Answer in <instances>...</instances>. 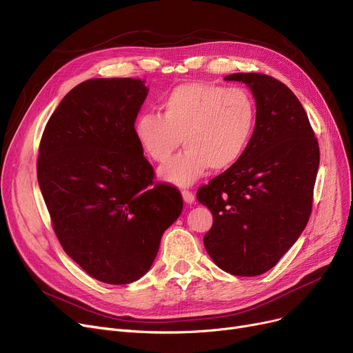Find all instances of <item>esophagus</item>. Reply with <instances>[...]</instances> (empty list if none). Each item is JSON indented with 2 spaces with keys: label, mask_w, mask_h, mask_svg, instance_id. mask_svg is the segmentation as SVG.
I'll return each mask as SVG.
<instances>
[{
  "label": "esophagus",
  "mask_w": 353,
  "mask_h": 353,
  "mask_svg": "<svg viewBox=\"0 0 353 353\" xmlns=\"http://www.w3.org/2000/svg\"><path fill=\"white\" fill-rule=\"evenodd\" d=\"M182 198H183V201H185L187 204H192L194 201H195L194 194L190 192V191H182Z\"/></svg>",
  "instance_id": "esophagus-1"
}]
</instances>
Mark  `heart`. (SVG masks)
<instances>
[{
    "label": "heart",
    "instance_id": "b5f03b06",
    "mask_svg": "<svg viewBox=\"0 0 353 353\" xmlns=\"http://www.w3.org/2000/svg\"><path fill=\"white\" fill-rule=\"evenodd\" d=\"M161 114L141 113L133 133L143 154L163 163L181 145L185 150L161 168L163 181L190 187L208 168L225 171L236 165L253 138L257 109L243 88L190 81L161 99Z\"/></svg>",
    "mask_w": 353,
    "mask_h": 353
}]
</instances>
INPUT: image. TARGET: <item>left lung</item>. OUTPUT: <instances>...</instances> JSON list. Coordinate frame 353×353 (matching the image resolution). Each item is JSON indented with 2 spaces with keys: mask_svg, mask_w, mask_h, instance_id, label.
<instances>
[{
  "mask_svg": "<svg viewBox=\"0 0 353 353\" xmlns=\"http://www.w3.org/2000/svg\"><path fill=\"white\" fill-rule=\"evenodd\" d=\"M253 92L257 119L243 158L201 187L196 199L212 212L204 236L210 257L232 276L274 267L296 243L312 212L319 143L294 93L261 73H234Z\"/></svg>",
  "mask_w": 353,
  "mask_h": 353,
  "instance_id": "left-lung-1",
  "label": "left lung"
}]
</instances>
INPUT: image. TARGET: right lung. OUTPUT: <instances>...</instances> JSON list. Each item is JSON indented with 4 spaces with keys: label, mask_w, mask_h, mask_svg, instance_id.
Wrapping results in <instances>:
<instances>
[{
    "label": "right lung",
    "mask_w": 353,
    "mask_h": 353,
    "mask_svg": "<svg viewBox=\"0 0 353 353\" xmlns=\"http://www.w3.org/2000/svg\"><path fill=\"white\" fill-rule=\"evenodd\" d=\"M146 94L139 79L83 81L50 116L39 148V185L63 250L108 284L149 270L183 205L179 191L154 182L133 133Z\"/></svg>",
    "instance_id": "1"
}]
</instances>
